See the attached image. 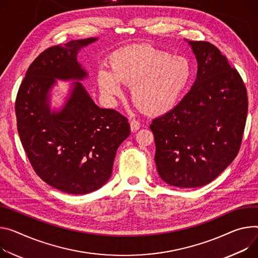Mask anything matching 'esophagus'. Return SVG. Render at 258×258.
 I'll list each match as a JSON object with an SVG mask.
<instances>
[{
	"label": "esophagus",
	"instance_id": "esophagus-1",
	"mask_svg": "<svg viewBox=\"0 0 258 258\" xmlns=\"http://www.w3.org/2000/svg\"><path fill=\"white\" fill-rule=\"evenodd\" d=\"M130 126H131V131L134 133V132H137L141 125H140V122H139L138 120L132 119V120L130 121Z\"/></svg>",
	"mask_w": 258,
	"mask_h": 258
}]
</instances>
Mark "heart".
Segmentation results:
<instances>
[{"mask_svg": "<svg viewBox=\"0 0 258 258\" xmlns=\"http://www.w3.org/2000/svg\"><path fill=\"white\" fill-rule=\"evenodd\" d=\"M111 69L102 66L98 83L110 100L120 97L122 83L132 84L134 102L151 115L174 108L192 79V67L184 56L172 55L148 44H136L117 49L111 56Z\"/></svg>", "mask_w": 258, "mask_h": 258, "instance_id": "1", "label": "heart"}]
</instances>
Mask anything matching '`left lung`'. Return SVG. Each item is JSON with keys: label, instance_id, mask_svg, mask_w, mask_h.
<instances>
[{"label": "left lung", "instance_id": "left-lung-1", "mask_svg": "<svg viewBox=\"0 0 258 258\" xmlns=\"http://www.w3.org/2000/svg\"><path fill=\"white\" fill-rule=\"evenodd\" d=\"M187 42L198 61L196 81L175 108L152 120L150 128L159 177L171 186L196 188L213 181L236 158L248 99L240 74L216 46Z\"/></svg>", "mask_w": 258, "mask_h": 258}]
</instances>
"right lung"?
Segmentation results:
<instances>
[{"mask_svg": "<svg viewBox=\"0 0 258 258\" xmlns=\"http://www.w3.org/2000/svg\"><path fill=\"white\" fill-rule=\"evenodd\" d=\"M97 40H73L43 51L29 67L15 102L18 135L33 169L70 195H86L107 183L116 151L131 135L125 117L97 106L79 82L87 72L77 54ZM56 80L76 82L64 106L51 110Z\"/></svg>", "mask_w": 258, "mask_h": 258, "instance_id": "add662e5", "label": "right lung"}]
</instances>
